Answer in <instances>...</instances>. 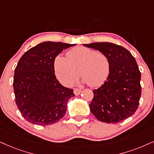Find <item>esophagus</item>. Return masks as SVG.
I'll return each instance as SVG.
<instances>
[{
	"label": "esophagus",
	"mask_w": 154,
	"mask_h": 154,
	"mask_svg": "<svg viewBox=\"0 0 154 154\" xmlns=\"http://www.w3.org/2000/svg\"><path fill=\"white\" fill-rule=\"evenodd\" d=\"M82 92V90L80 89H77V88H75L74 89V94H75V95H79L81 94Z\"/></svg>",
	"instance_id": "1"
}]
</instances>
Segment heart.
Instances as JSON below:
<instances>
[{
  "mask_svg": "<svg viewBox=\"0 0 154 154\" xmlns=\"http://www.w3.org/2000/svg\"><path fill=\"white\" fill-rule=\"evenodd\" d=\"M110 66L109 58L106 54L83 46L69 50L67 57L57 56L54 63L56 77L62 84L72 83L79 73L83 82L91 87L104 83L109 75Z\"/></svg>",
  "mask_w": 154,
  "mask_h": 154,
  "instance_id": "b5f03b06",
  "label": "heart"
}]
</instances>
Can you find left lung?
<instances>
[{"instance_id": "left-lung-1", "label": "left lung", "mask_w": 154, "mask_h": 154, "mask_svg": "<svg viewBox=\"0 0 154 154\" xmlns=\"http://www.w3.org/2000/svg\"><path fill=\"white\" fill-rule=\"evenodd\" d=\"M104 52L110 60V72L105 82L94 89L89 104L97 119L116 124L130 117L137 110L141 94V72L129 50L111 42L84 44Z\"/></svg>"}]
</instances>
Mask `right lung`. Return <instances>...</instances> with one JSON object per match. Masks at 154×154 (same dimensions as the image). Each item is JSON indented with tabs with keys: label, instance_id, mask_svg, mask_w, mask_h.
<instances>
[{
	"label": "right lung",
	"instance_id": "obj_1",
	"mask_svg": "<svg viewBox=\"0 0 154 154\" xmlns=\"http://www.w3.org/2000/svg\"><path fill=\"white\" fill-rule=\"evenodd\" d=\"M75 44L44 42L28 50L15 69V103L25 119L40 126L53 124L64 117L73 89L63 86L54 75L55 57Z\"/></svg>",
	"mask_w": 154,
	"mask_h": 154
}]
</instances>
